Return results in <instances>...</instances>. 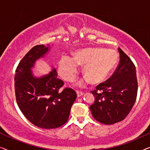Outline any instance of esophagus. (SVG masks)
I'll return each mask as SVG.
<instances>
[{"label": "esophagus", "mask_w": 150, "mask_h": 150, "mask_svg": "<svg viewBox=\"0 0 150 150\" xmlns=\"http://www.w3.org/2000/svg\"><path fill=\"white\" fill-rule=\"evenodd\" d=\"M76 93H77V96L78 97H81L83 95L84 93L82 91H76Z\"/></svg>", "instance_id": "esophagus-1"}]
</instances>
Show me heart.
I'll use <instances>...</instances> for the list:
<instances>
[{"label":"heart","mask_w":150,"mask_h":150,"mask_svg":"<svg viewBox=\"0 0 150 150\" xmlns=\"http://www.w3.org/2000/svg\"><path fill=\"white\" fill-rule=\"evenodd\" d=\"M117 52L112 49L87 48L73 53V58L63 56L58 63V71L67 81H74L79 73L78 65L83 66V73L86 77L80 81L78 85H85L89 81L92 84L102 83L108 77L117 63Z\"/></svg>","instance_id":"1"}]
</instances>
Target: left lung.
<instances>
[{"instance_id":"8db88e82","label":"left lung","mask_w":150,"mask_h":150,"mask_svg":"<svg viewBox=\"0 0 150 150\" xmlns=\"http://www.w3.org/2000/svg\"><path fill=\"white\" fill-rule=\"evenodd\" d=\"M120 63L104 83L91 91L95 102L90 106L93 118L104 124L121 122L126 117L136 101L138 84L136 67L128 55L119 48Z\"/></svg>"}]
</instances>
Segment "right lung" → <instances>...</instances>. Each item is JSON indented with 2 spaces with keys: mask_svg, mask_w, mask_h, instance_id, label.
<instances>
[{
  "mask_svg": "<svg viewBox=\"0 0 150 150\" xmlns=\"http://www.w3.org/2000/svg\"><path fill=\"white\" fill-rule=\"evenodd\" d=\"M50 50V45H38L30 49L18 64L14 78L20 110L33 124L45 129L57 128L65 124L77 97L71 88L60 91L63 82L57 78L54 67L42 76H35L32 69L36 61Z\"/></svg>",
  "mask_w": 150,
  "mask_h": 150,
  "instance_id": "right-lung-1",
  "label": "right lung"
}]
</instances>
